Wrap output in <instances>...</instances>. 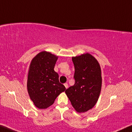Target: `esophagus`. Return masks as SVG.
I'll return each instance as SVG.
<instances>
[{
	"label": "esophagus",
	"mask_w": 132,
	"mask_h": 132,
	"mask_svg": "<svg viewBox=\"0 0 132 132\" xmlns=\"http://www.w3.org/2000/svg\"><path fill=\"white\" fill-rule=\"evenodd\" d=\"M64 85L65 87L66 88H68V84H67V83H65V84H64Z\"/></svg>",
	"instance_id": "esophagus-1"
}]
</instances>
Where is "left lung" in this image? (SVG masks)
<instances>
[{
    "label": "left lung",
    "instance_id": "1",
    "mask_svg": "<svg viewBox=\"0 0 132 132\" xmlns=\"http://www.w3.org/2000/svg\"><path fill=\"white\" fill-rule=\"evenodd\" d=\"M75 66V84L65 93L73 107L78 112L93 108L98 100L102 88L100 65L89 53L72 57Z\"/></svg>",
    "mask_w": 132,
    "mask_h": 132
}]
</instances>
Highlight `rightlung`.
<instances>
[{
  "mask_svg": "<svg viewBox=\"0 0 132 132\" xmlns=\"http://www.w3.org/2000/svg\"><path fill=\"white\" fill-rule=\"evenodd\" d=\"M57 57L47 52L38 54L32 60L28 77V91L36 107L46 109L66 89L54 70Z\"/></svg>",
  "mask_w": 132,
  "mask_h": 132,
  "instance_id": "1",
  "label": "right lung"
}]
</instances>
